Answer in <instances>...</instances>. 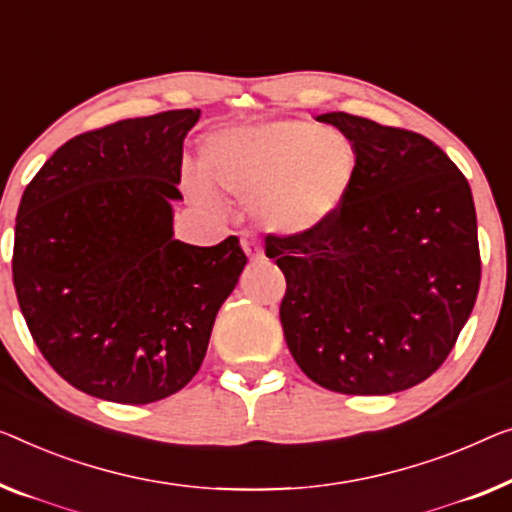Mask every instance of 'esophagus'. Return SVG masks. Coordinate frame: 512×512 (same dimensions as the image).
<instances>
[{
	"label": "esophagus",
	"instance_id": "esophagus-1",
	"mask_svg": "<svg viewBox=\"0 0 512 512\" xmlns=\"http://www.w3.org/2000/svg\"><path fill=\"white\" fill-rule=\"evenodd\" d=\"M241 246H243V250H246V255H248L250 262H259V259L264 257L262 246H259V241L253 239V236H243Z\"/></svg>",
	"mask_w": 512,
	"mask_h": 512
}]
</instances>
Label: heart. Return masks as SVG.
Listing matches in <instances>:
<instances>
[{
    "mask_svg": "<svg viewBox=\"0 0 512 512\" xmlns=\"http://www.w3.org/2000/svg\"><path fill=\"white\" fill-rule=\"evenodd\" d=\"M356 147L345 133L312 121L234 128L213 135L202 172L213 188L253 202L257 223L273 232H305L329 220L356 177ZM190 190L207 200L200 179Z\"/></svg>",
    "mask_w": 512,
    "mask_h": 512,
    "instance_id": "obj_1",
    "label": "heart"
}]
</instances>
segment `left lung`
Instances as JSON below:
<instances>
[{
	"label": "left lung",
	"instance_id": "left-lung-1",
	"mask_svg": "<svg viewBox=\"0 0 512 512\" xmlns=\"http://www.w3.org/2000/svg\"><path fill=\"white\" fill-rule=\"evenodd\" d=\"M354 142L352 188L322 225L266 234L287 289L280 322L315 384L388 395L441 368L480 287L469 181L427 137L347 112L317 117Z\"/></svg>",
	"mask_w": 512,
	"mask_h": 512
}]
</instances>
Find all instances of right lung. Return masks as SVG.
I'll return each mask as SVG.
<instances>
[{
  "label": "right lung",
  "mask_w": 512,
  "mask_h": 512,
  "mask_svg": "<svg viewBox=\"0 0 512 512\" xmlns=\"http://www.w3.org/2000/svg\"><path fill=\"white\" fill-rule=\"evenodd\" d=\"M197 119L167 110L75 135L22 193V317L57 375L94 398L147 404L181 391L248 262L236 236L209 248L172 236L183 137Z\"/></svg>",
  "instance_id": "right-lung-1"
}]
</instances>
